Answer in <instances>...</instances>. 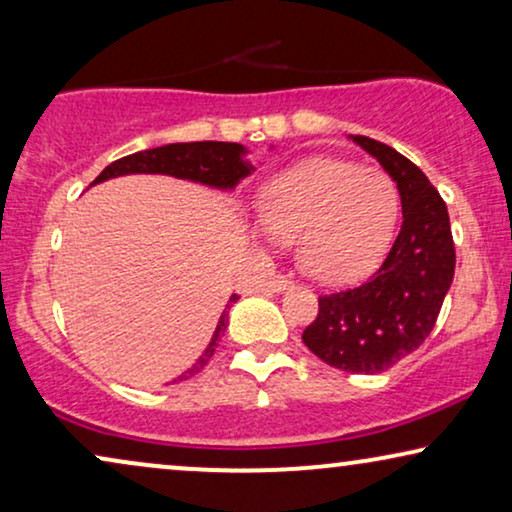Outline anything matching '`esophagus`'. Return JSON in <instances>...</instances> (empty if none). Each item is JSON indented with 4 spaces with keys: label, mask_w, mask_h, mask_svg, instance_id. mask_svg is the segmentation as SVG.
<instances>
[{
    "label": "esophagus",
    "mask_w": 512,
    "mask_h": 512,
    "mask_svg": "<svg viewBox=\"0 0 512 512\" xmlns=\"http://www.w3.org/2000/svg\"><path fill=\"white\" fill-rule=\"evenodd\" d=\"M293 282H291V277L289 275H277V277H272L270 279V284H268V289L272 291V293H279V291H284L286 286H291Z\"/></svg>",
    "instance_id": "esophagus-1"
}]
</instances>
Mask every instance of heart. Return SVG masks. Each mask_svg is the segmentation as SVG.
Masks as SVG:
<instances>
[{"label": "heart", "mask_w": 512, "mask_h": 512, "mask_svg": "<svg viewBox=\"0 0 512 512\" xmlns=\"http://www.w3.org/2000/svg\"><path fill=\"white\" fill-rule=\"evenodd\" d=\"M398 216L394 179L340 158L305 160L272 179L258 221L277 242L298 244V263L321 282H349L373 265Z\"/></svg>", "instance_id": "b5f03b06"}]
</instances>
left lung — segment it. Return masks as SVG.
<instances>
[{
  "label": "left lung",
  "mask_w": 512,
  "mask_h": 512,
  "mask_svg": "<svg viewBox=\"0 0 512 512\" xmlns=\"http://www.w3.org/2000/svg\"><path fill=\"white\" fill-rule=\"evenodd\" d=\"M352 139L396 181L403 223L368 282L319 296L317 319L303 331V342L328 366L375 375L429 338L457 254L447 207L426 174L387 144L363 135Z\"/></svg>",
  "instance_id": "obj_1"
}]
</instances>
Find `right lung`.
<instances>
[{
	"label": "right lung",
	"instance_id": "obj_1",
	"mask_svg": "<svg viewBox=\"0 0 512 512\" xmlns=\"http://www.w3.org/2000/svg\"><path fill=\"white\" fill-rule=\"evenodd\" d=\"M244 153H247V149L235 142L167 144V146H158V149H146V151L132 153V156L114 160V163L104 167L100 177H97L90 186L114 177H123V174H170V177L200 181V184L223 188V191H226V188H235L237 181L249 177L251 170H254L247 160H242ZM237 298L240 296L233 293L228 307L233 305ZM226 326H228V312L223 310L219 326H216L214 338L205 349V354L195 361L193 368H188L186 373H181L177 380H188V377L200 373V370L207 366V361L212 359L216 349V342H219L221 333L226 331Z\"/></svg>",
	"mask_w": 512,
	"mask_h": 512
}]
</instances>
